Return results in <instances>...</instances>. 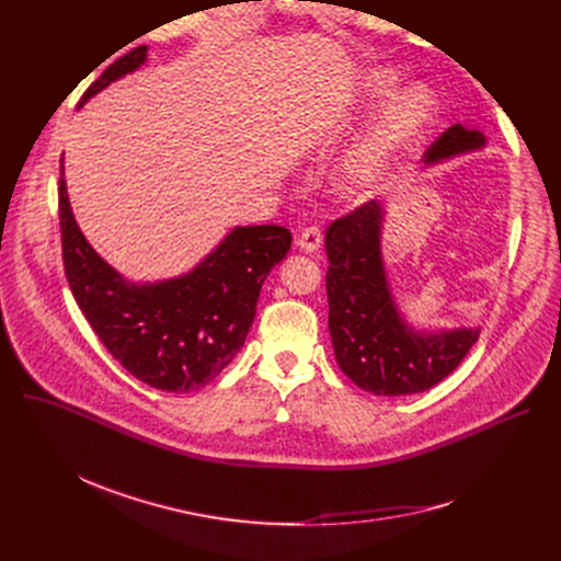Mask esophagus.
Wrapping results in <instances>:
<instances>
[{
  "mask_svg": "<svg viewBox=\"0 0 561 561\" xmlns=\"http://www.w3.org/2000/svg\"><path fill=\"white\" fill-rule=\"evenodd\" d=\"M298 248L300 250H305V252H316L318 248H320V243H322V231H320V227H316V225H311V227H305L300 233H298Z\"/></svg>",
  "mask_w": 561,
  "mask_h": 561,
  "instance_id": "1",
  "label": "esophagus"
}]
</instances>
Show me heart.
<instances>
[{
  "label": "heart",
  "mask_w": 561,
  "mask_h": 561,
  "mask_svg": "<svg viewBox=\"0 0 561 561\" xmlns=\"http://www.w3.org/2000/svg\"><path fill=\"white\" fill-rule=\"evenodd\" d=\"M393 88L396 75L373 72L368 79V98H385ZM432 117L434 98L421 85L407 88L345 154L339 165V188L347 197H366L377 191L407 147L432 123Z\"/></svg>",
  "instance_id": "b5f03b06"
}]
</instances>
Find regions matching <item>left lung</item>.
Segmentation results:
<instances>
[{
    "instance_id": "8db88e82",
    "label": "left lung",
    "mask_w": 561,
    "mask_h": 561,
    "mask_svg": "<svg viewBox=\"0 0 561 561\" xmlns=\"http://www.w3.org/2000/svg\"><path fill=\"white\" fill-rule=\"evenodd\" d=\"M484 134L453 125L425 152V165L484 147ZM385 206L370 199L325 233L330 334L341 370L375 396L421 393L446 379L480 330L416 332L398 311L381 259Z\"/></svg>"
}]
</instances>
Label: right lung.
<instances>
[{
  "instance_id": "add662e5",
  "label": "right lung",
  "mask_w": 561,
  "mask_h": 561,
  "mask_svg": "<svg viewBox=\"0 0 561 561\" xmlns=\"http://www.w3.org/2000/svg\"><path fill=\"white\" fill-rule=\"evenodd\" d=\"M145 58L142 45L117 58L88 85L79 106ZM58 218L64 268L81 313L123 368L170 393L206 387L236 357L254 322L263 279L290 250L286 227H236L191 273L154 284L127 282L83 239L70 209L64 159Z\"/></svg>"
}]
</instances>
